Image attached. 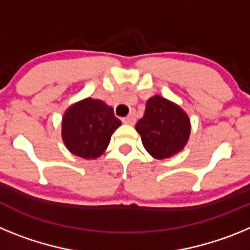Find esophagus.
<instances>
[{
    "label": "esophagus",
    "instance_id": "esophagus-1",
    "mask_svg": "<svg viewBox=\"0 0 250 250\" xmlns=\"http://www.w3.org/2000/svg\"><path fill=\"white\" fill-rule=\"evenodd\" d=\"M123 121L125 124H129V125H134V124H135V115L131 112V114H130L129 116H126V118L124 119Z\"/></svg>",
    "mask_w": 250,
    "mask_h": 250
}]
</instances>
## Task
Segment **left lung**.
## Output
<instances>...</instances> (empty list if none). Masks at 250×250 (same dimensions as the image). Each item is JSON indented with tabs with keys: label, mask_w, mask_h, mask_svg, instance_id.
I'll list each match as a JSON object with an SVG mask.
<instances>
[{
	"label": "left lung",
	"mask_w": 250,
	"mask_h": 250,
	"mask_svg": "<svg viewBox=\"0 0 250 250\" xmlns=\"http://www.w3.org/2000/svg\"><path fill=\"white\" fill-rule=\"evenodd\" d=\"M152 158L163 160L182 151L190 136V119L173 101L155 95L146 101L143 119L135 126Z\"/></svg>",
	"instance_id": "1"
}]
</instances>
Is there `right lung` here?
<instances>
[{
    "instance_id": "1",
    "label": "right lung",
    "mask_w": 250,
    "mask_h": 250,
    "mask_svg": "<svg viewBox=\"0 0 250 250\" xmlns=\"http://www.w3.org/2000/svg\"><path fill=\"white\" fill-rule=\"evenodd\" d=\"M61 125V135L68 151L90 160L103 155L121 121L115 118L111 106L86 98L68 106Z\"/></svg>"
}]
</instances>
